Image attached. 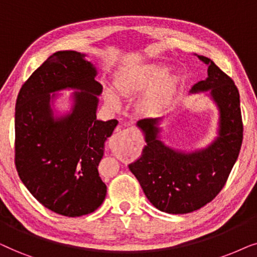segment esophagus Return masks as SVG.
<instances>
[{"instance_id":"esophagus-1","label":"esophagus","mask_w":257,"mask_h":257,"mask_svg":"<svg viewBox=\"0 0 257 257\" xmlns=\"http://www.w3.org/2000/svg\"><path fill=\"white\" fill-rule=\"evenodd\" d=\"M117 134L115 135V138H116V140H118V139H123V136L125 135V131H121V129H117Z\"/></svg>"}]
</instances>
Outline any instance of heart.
<instances>
[{"label": "heart", "instance_id": "b5f03b06", "mask_svg": "<svg viewBox=\"0 0 257 257\" xmlns=\"http://www.w3.org/2000/svg\"><path fill=\"white\" fill-rule=\"evenodd\" d=\"M164 64L148 63L139 68L135 73L122 77L117 82V89L122 95L138 94L152 87L142 101V109L147 114H156L173 103L179 88V78L169 75ZM105 100L112 108L119 105L118 98L109 91Z\"/></svg>", "mask_w": 257, "mask_h": 257}]
</instances>
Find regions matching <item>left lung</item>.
Masks as SVG:
<instances>
[{
  "label": "left lung",
  "mask_w": 257,
  "mask_h": 257,
  "mask_svg": "<svg viewBox=\"0 0 257 257\" xmlns=\"http://www.w3.org/2000/svg\"><path fill=\"white\" fill-rule=\"evenodd\" d=\"M197 57L208 66V77L194 84L190 93L208 91L216 103L220 112L217 138L206 148L183 153L160 140L162 117L136 123L147 145L129 169L150 203L168 214L191 213L213 201L227 182L243 140L237 87L210 59Z\"/></svg>",
  "instance_id": "1"
}]
</instances>
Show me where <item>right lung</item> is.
Masks as SVG:
<instances>
[{"instance_id":"obj_1","label":"right lung","mask_w":257,"mask_h":257,"mask_svg":"<svg viewBox=\"0 0 257 257\" xmlns=\"http://www.w3.org/2000/svg\"><path fill=\"white\" fill-rule=\"evenodd\" d=\"M85 55L57 51L22 85L15 108V164L23 184L48 209L68 217L93 213L107 186L98 175L104 142L117 119L96 118L101 83ZM75 88L74 104L56 118L54 93ZM53 93V95H50Z\"/></svg>"}]
</instances>
